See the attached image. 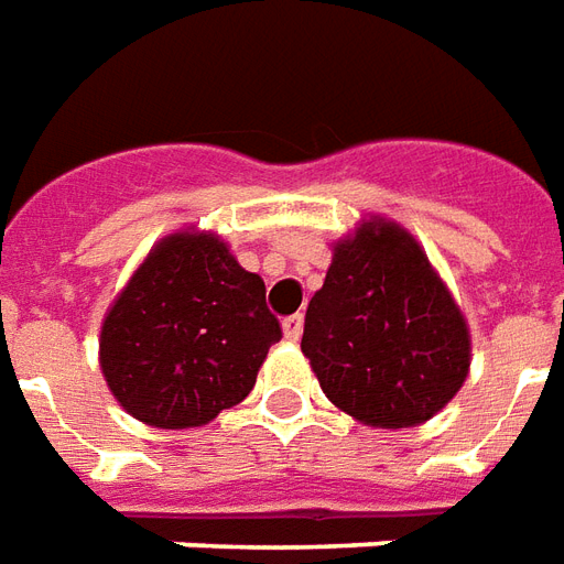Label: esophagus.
Returning a JSON list of instances; mask_svg holds the SVG:
<instances>
[{
    "label": "esophagus",
    "instance_id": "obj_1",
    "mask_svg": "<svg viewBox=\"0 0 564 564\" xmlns=\"http://www.w3.org/2000/svg\"><path fill=\"white\" fill-rule=\"evenodd\" d=\"M282 330H285V339H291V343H294V339H301V334H303V315L301 313L289 315V318L282 322Z\"/></svg>",
    "mask_w": 564,
    "mask_h": 564
}]
</instances>
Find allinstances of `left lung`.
<instances>
[{
    "instance_id": "left-lung-1",
    "label": "left lung",
    "mask_w": 564,
    "mask_h": 564,
    "mask_svg": "<svg viewBox=\"0 0 564 564\" xmlns=\"http://www.w3.org/2000/svg\"><path fill=\"white\" fill-rule=\"evenodd\" d=\"M301 349L327 398L377 429L441 413L470 367L458 306L416 239L391 221H367L337 242Z\"/></svg>"
}]
</instances>
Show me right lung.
<instances>
[{
    "mask_svg": "<svg viewBox=\"0 0 564 564\" xmlns=\"http://www.w3.org/2000/svg\"><path fill=\"white\" fill-rule=\"evenodd\" d=\"M282 327L261 275L212 234L151 251L102 322L99 365L123 410L154 429H197L239 403Z\"/></svg>",
    "mask_w": 564,
    "mask_h": 564,
    "instance_id": "1",
    "label": "right lung"
}]
</instances>
